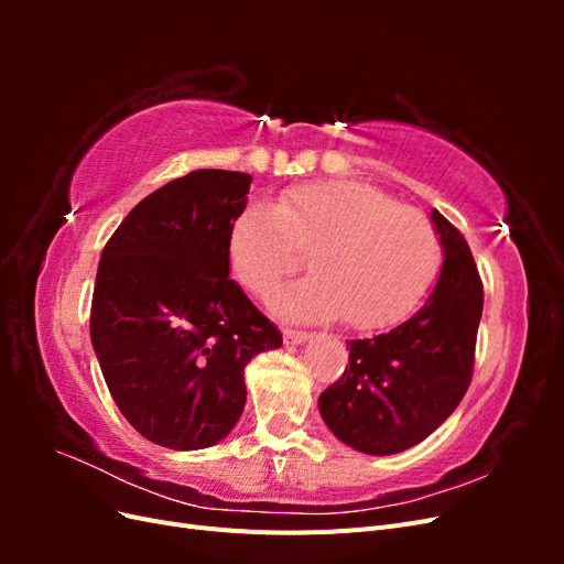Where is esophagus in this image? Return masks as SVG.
Returning a JSON list of instances; mask_svg holds the SVG:
<instances>
[{"label": "esophagus", "mask_w": 564, "mask_h": 564, "mask_svg": "<svg viewBox=\"0 0 564 564\" xmlns=\"http://www.w3.org/2000/svg\"><path fill=\"white\" fill-rule=\"evenodd\" d=\"M282 336H284V344H292V346L305 344V340L311 338V334H308V332H303V329H294V327H284Z\"/></svg>", "instance_id": "1"}]
</instances>
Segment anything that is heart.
I'll list each match as a JSON object with an SVG mask.
<instances>
[{
  "mask_svg": "<svg viewBox=\"0 0 564 564\" xmlns=\"http://www.w3.org/2000/svg\"><path fill=\"white\" fill-rule=\"evenodd\" d=\"M230 263L249 292L270 299L311 253L315 275L280 296L294 317L340 315L383 329L412 313L442 261L435 226L377 187L317 181L251 202L230 228Z\"/></svg>",
  "mask_w": 564,
  "mask_h": 564,
  "instance_id": "1",
  "label": "heart"
}]
</instances>
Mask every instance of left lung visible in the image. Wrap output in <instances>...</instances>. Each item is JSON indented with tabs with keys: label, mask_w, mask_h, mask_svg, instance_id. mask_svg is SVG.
Returning a JSON list of instances; mask_svg holds the SVG:
<instances>
[{
	"label": "left lung",
	"mask_w": 564,
	"mask_h": 564,
	"mask_svg": "<svg viewBox=\"0 0 564 564\" xmlns=\"http://www.w3.org/2000/svg\"><path fill=\"white\" fill-rule=\"evenodd\" d=\"M431 218L445 249L433 294L400 327L348 340L346 371L319 395L324 423L357 452L386 456L419 445L473 379L482 280L460 230L437 209Z\"/></svg>",
	"instance_id": "left-lung-1"
}]
</instances>
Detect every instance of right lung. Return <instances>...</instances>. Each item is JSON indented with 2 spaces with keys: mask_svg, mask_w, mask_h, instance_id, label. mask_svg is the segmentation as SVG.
Returning a JSON list of instances; mask_svg holds the SVG:
<instances>
[{
  "mask_svg": "<svg viewBox=\"0 0 564 564\" xmlns=\"http://www.w3.org/2000/svg\"><path fill=\"white\" fill-rule=\"evenodd\" d=\"M251 176L197 169L141 199L100 253L91 344L119 412L155 445L204 449L247 402L245 367L282 334L230 272Z\"/></svg>",
  "mask_w": 564,
  "mask_h": 564,
  "instance_id": "1",
  "label": "right lung"
}]
</instances>
